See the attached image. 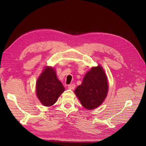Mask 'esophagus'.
I'll return each mask as SVG.
<instances>
[{
	"mask_svg": "<svg viewBox=\"0 0 146 146\" xmlns=\"http://www.w3.org/2000/svg\"><path fill=\"white\" fill-rule=\"evenodd\" d=\"M68 89H70V90H73L74 88H75V84H70L68 85Z\"/></svg>",
	"mask_w": 146,
	"mask_h": 146,
	"instance_id": "esophagus-1",
	"label": "esophagus"
}]
</instances>
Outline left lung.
<instances>
[{"mask_svg": "<svg viewBox=\"0 0 146 146\" xmlns=\"http://www.w3.org/2000/svg\"><path fill=\"white\" fill-rule=\"evenodd\" d=\"M108 88L107 76L99 65L93 67L86 74L82 85L76 88L75 93L83 107L92 110L103 103Z\"/></svg>", "mask_w": 146, "mask_h": 146, "instance_id": "8db88e82", "label": "left lung"}]
</instances>
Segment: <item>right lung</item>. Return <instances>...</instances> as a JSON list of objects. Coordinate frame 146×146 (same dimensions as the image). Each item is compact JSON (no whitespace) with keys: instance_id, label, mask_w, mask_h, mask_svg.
Listing matches in <instances>:
<instances>
[{"instance_id":"obj_1","label":"right lung","mask_w":146,"mask_h":146,"mask_svg":"<svg viewBox=\"0 0 146 146\" xmlns=\"http://www.w3.org/2000/svg\"><path fill=\"white\" fill-rule=\"evenodd\" d=\"M64 90L52 68H46L37 80L36 94L44 106L49 107L54 104Z\"/></svg>"}]
</instances>
